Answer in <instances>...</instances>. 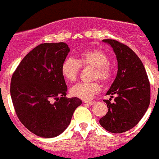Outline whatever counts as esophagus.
Wrapping results in <instances>:
<instances>
[{
  "instance_id": "esophagus-1",
  "label": "esophagus",
  "mask_w": 159,
  "mask_h": 159,
  "mask_svg": "<svg viewBox=\"0 0 159 159\" xmlns=\"http://www.w3.org/2000/svg\"><path fill=\"white\" fill-rule=\"evenodd\" d=\"M84 103H86V104H88V105H93L94 103H95V102L94 101H85Z\"/></svg>"
}]
</instances>
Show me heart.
<instances>
[{
    "label": "heart",
    "instance_id": "1",
    "mask_svg": "<svg viewBox=\"0 0 159 159\" xmlns=\"http://www.w3.org/2000/svg\"><path fill=\"white\" fill-rule=\"evenodd\" d=\"M107 54L100 48H90L81 52L76 56V60L67 58L61 65V74L66 81L76 80L80 67H93V80L100 79L103 83H108L114 76V67L110 63ZM101 89L99 81L91 83H78L72 86L70 93L72 97L83 100H89L97 95Z\"/></svg>",
    "mask_w": 159,
    "mask_h": 159
}]
</instances>
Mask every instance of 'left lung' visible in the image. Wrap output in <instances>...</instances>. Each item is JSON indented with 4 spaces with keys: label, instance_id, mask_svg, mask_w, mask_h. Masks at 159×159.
I'll return each mask as SVG.
<instances>
[{
    "label": "left lung",
    "instance_id": "1",
    "mask_svg": "<svg viewBox=\"0 0 159 159\" xmlns=\"http://www.w3.org/2000/svg\"><path fill=\"white\" fill-rule=\"evenodd\" d=\"M115 52L117 74L107 95L116 97L113 103L104 100L108 112L100 124L111 133H123L138 125L150 103V83L144 65L128 45L114 39H104Z\"/></svg>",
    "mask_w": 159,
    "mask_h": 159
}]
</instances>
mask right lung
Masks as SVG:
<instances>
[{
	"label": "right lung",
	"instance_id": "obj_1",
	"mask_svg": "<svg viewBox=\"0 0 159 159\" xmlns=\"http://www.w3.org/2000/svg\"><path fill=\"white\" fill-rule=\"evenodd\" d=\"M69 52L64 42L40 44L25 56L12 75L10 92L15 113L37 136L54 138L63 132L82 103L77 97H66L61 65Z\"/></svg>",
	"mask_w": 159,
	"mask_h": 159
}]
</instances>
